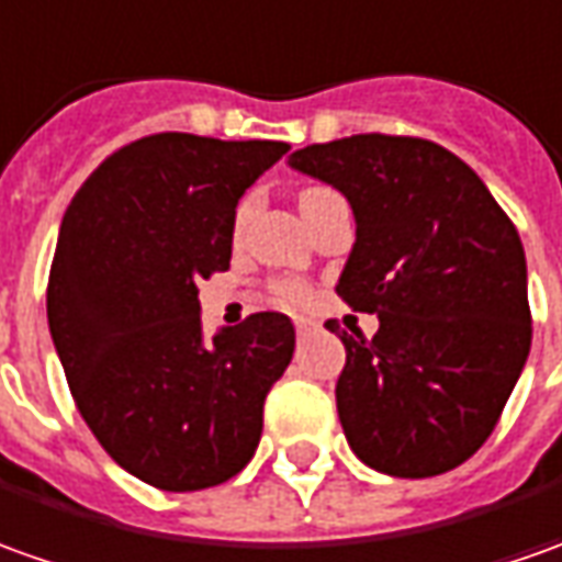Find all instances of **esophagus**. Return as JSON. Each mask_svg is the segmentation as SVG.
I'll use <instances>...</instances> for the list:
<instances>
[{
	"instance_id": "obj_1",
	"label": "esophagus",
	"mask_w": 562,
	"mask_h": 562,
	"mask_svg": "<svg viewBox=\"0 0 562 562\" xmlns=\"http://www.w3.org/2000/svg\"><path fill=\"white\" fill-rule=\"evenodd\" d=\"M295 329H297V335H307V331L313 329V323L311 319H295Z\"/></svg>"
}]
</instances>
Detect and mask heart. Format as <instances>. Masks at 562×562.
I'll use <instances>...</instances> for the list:
<instances>
[{
	"mask_svg": "<svg viewBox=\"0 0 562 562\" xmlns=\"http://www.w3.org/2000/svg\"><path fill=\"white\" fill-rule=\"evenodd\" d=\"M243 221H246V209L236 217V227H243ZM277 297H280L282 304H301V301L307 297V292H304V285H297V282H280V285H277Z\"/></svg>",
	"mask_w": 562,
	"mask_h": 562,
	"instance_id": "b5f03b06",
	"label": "heart"
}]
</instances>
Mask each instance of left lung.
I'll return each mask as SVG.
<instances>
[{
    "label": "left lung",
    "mask_w": 562,
    "mask_h": 562,
    "mask_svg": "<svg viewBox=\"0 0 562 562\" xmlns=\"http://www.w3.org/2000/svg\"><path fill=\"white\" fill-rule=\"evenodd\" d=\"M289 166L335 187L357 243L335 292L375 313L335 384L353 456L387 476H437L486 442L520 378L532 316L526 255L486 184L434 140L353 135Z\"/></svg>",
    "instance_id": "obj_1"
}]
</instances>
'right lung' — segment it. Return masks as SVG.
I'll list each match as a JSON object with an SVG mask.
<instances>
[{"instance_id": "right-lung-1", "label": "right lung", "mask_w": 562, "mask_h": 562, "mask_svg": "<svg viewBox=\"0 0 562 562\" xmlns=\"http://www.w3.org/2000/svg\"><path fill=\"white\" fill-rule=\"evenodd\" d=\"M289 144L162 132L76 190L48 277V329L86 425L166 492L217 486L258 449L265 400L295 353L285 313L205 338L200 289L231 267L236 205Z\"/></svg>"}]
</instances>
